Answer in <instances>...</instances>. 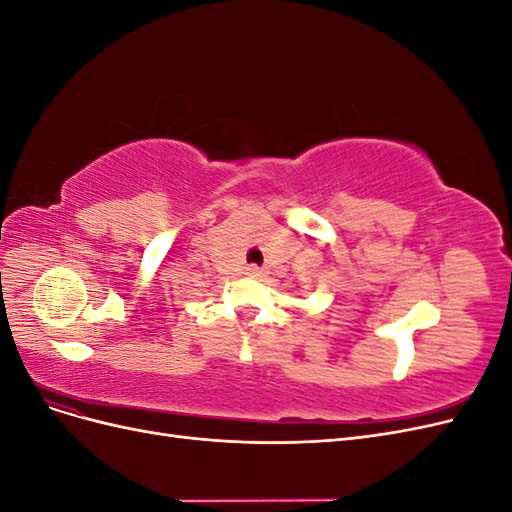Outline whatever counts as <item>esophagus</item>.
I'll return each mask as SVG.
<instances>
[{"mask_svg": "<svg viewBox=\"0 0 512 512\" xmlns=\"http://www.w3.org/2000/svg\"><path fill=\"white\" fill-rule=\"evenodd\" d=\"M247 273H250L252 277H260L262 275V269L260 267H256V265H247V269H245Z\"/></svg>", "mask_w": 512, "mask_h": 512, "instance_id": "1", "label": "esophagus"}]
</instances>
